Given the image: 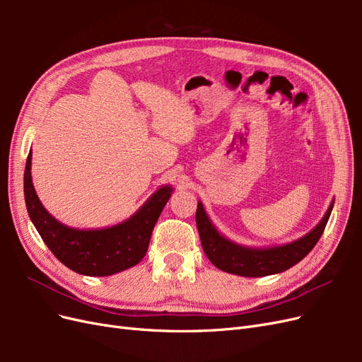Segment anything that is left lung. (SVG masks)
Wrapping results in <instances>:
<instances>
[{"label":"left lung","mask_w":362,"mask_h":362,"mask_svg":"<svg viewBox=\"0 0 362 362\" xmlns=\"http://www.w3.org/2000/svg\"><path fill=\"white\" fill-rule=\"evenodd\" d=\"M332 208L334 201L327 208L319 225L313 228L308 234L296 240V242L273 247H247L237 245L222 234H218L210 218H208L202 202H198L196 225H198L205 255L217 269L238 276L259 278L286 272L308 255L322 237L325 226L329 221Z\"/></svg>","instance_id":"1"}]
</instances>
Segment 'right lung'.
<instances>
[{
    "mask_svg": "<svg viewBox=\"0 0 362 362\" xmlns=\"http://www.w3.org/2000/svg\"><path fill=\"white\" fill-rule=\"evenodd\" d=\"M173 189L163 185L125 222L101 229L71 228L56 221L39 201L31 181V151L25 163L24 194L33 225L56 258L86 276H110L146 255L152 229Z\"/></svg>",
    "mask_w": 362,
    "mask_h": 362,
    "instance_id": "right-lung-1",
    "label": "right lung"
}]
</instances>
